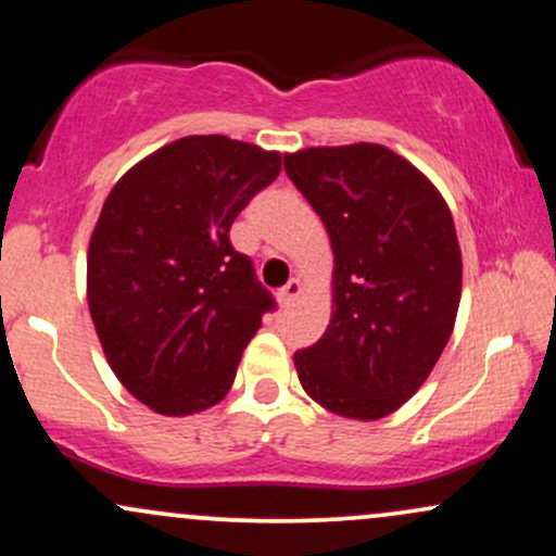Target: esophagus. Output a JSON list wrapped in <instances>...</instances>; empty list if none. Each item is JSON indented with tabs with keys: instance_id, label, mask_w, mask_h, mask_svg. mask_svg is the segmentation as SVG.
Instances as JSON below:
<instances>
[{
	"instance_id": "obj_1",
	"label": "esophagus",
	"mask_w": 556,
	"mask_h": 556,
	"mask_svg": "<svg viewBox=\"0 0 556 556\" xmlns=\"http://www.w3.org/2000/svg\"><path fill=\"white\" fill-rule=\"evenodd\" d=\"M300 295H303V282H300L298 277H292L290 282H287L282 290L277 292V300H279V305H285V308H287V305L295 303Z\"/></svg>"
}]
</instances>
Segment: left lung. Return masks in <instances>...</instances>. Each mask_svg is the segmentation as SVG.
Wrapping results in <instances>:
<instances>
[{"label": "left lung", "instance_id": "8db88e82", "mask_svg": "<svg viewBox=\"0 0 556 556\" xmlns=\"http://www.w3.org/2000/svg\"><path fill=\"white\" fill-rule=\"evenodd\" d=\"M285 169L334 253L329 327L295 353L298 379L337 416L379 420L424 387L455 329V219L437 185L387 146L300 149Z\"/></svg>", "mask_w": 556, "mask_h": 556}]
</instances>
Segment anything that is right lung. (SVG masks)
Listing matches in <instances>:
<instances>
[{"label":"right lung","instance_id":"obj_1","mask_svg":"<svg viewBox=\"0 0 556 556\" xmlns=\"http://www.w3.org/2000/svg\"><path fill=\"white\" fill-rule=\"evenodd\" d=\"M279 169V151L188 136L132 164L101 206L88 242V311L119 384L159 416L225 400L274 308L229 227Z\"/></svg>","mask_w":556,"mask_h":556}]
</instances>
